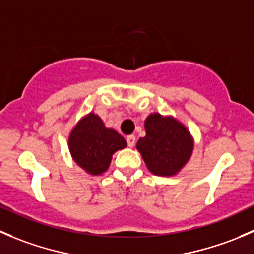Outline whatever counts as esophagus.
Wrapping results in <instances>:
<instances>
[{"label": "esophagus", "mask_w": 254, "mask_h": 254, "mask_svg": "<svg viewBox=\"0 0 254 254\" xmlns=\"http://www.w3.org/2000/svg\"><path fill=\"white\" fill-rule=\"evenodd\" d=\"M135 141H136V137H135L134 135H129V136L127 137V142L129 147H132V146L135 145Z\"/></svg>", "instance_id": "34e87169"}]
</instances>
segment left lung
Segmentation results:
<instances>
[{
  "label": "left lung",
  "mask_w": 254,
  "mask_h": 254,
  "mask_svg": "<svg viewBox=\"0 0 254 254\" xmlns=\"http://www.w3.org/2000/svg\"><path fill=\"white\" fill-rule=\"evenodd\" d=\"M146 135L136 148L146 167L161 177L178 175L193 155L194 139L186 125L172 115L151 113L145 119Z\"/></svg>",
  "instance_id": "obj_1"
}]
</instances>
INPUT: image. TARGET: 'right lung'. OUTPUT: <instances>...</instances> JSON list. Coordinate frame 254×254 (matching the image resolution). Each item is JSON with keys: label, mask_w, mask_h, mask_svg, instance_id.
I'll return each mask as SVG.
<instances>
[{"label": "right lung", "mask_w": 254, "mask_h": 254, "mask_svg": "<svg viewBox=\"0 0 254 254\" xmlns=\"http://www.w3.org/2000/svg\"><path fill=\"white\" fill-rule=\"evenodd\" d=\"M125 147L124 137L114 129L107 127L93 112L83 115L68 135L71 157L91 176H101L106 172L113 155Z\"/></svg>", "instance_id": "1"}]
</instances>
